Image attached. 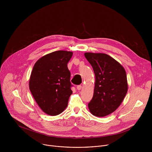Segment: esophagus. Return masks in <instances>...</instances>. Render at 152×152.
Wrapping results in <instances>:
<instances>
[{
  "label": "esophagus",
  "mask_w": 152,
  "mask_h": 152,
  "mask_svg": "<svg viewBox=\"0 0 152 152\" xmlns=\"http://www.w3.org/2000/svg\"><path fill=\"white\" fill-rule=\"evenodd\" d=\"M76 88H77V90H81V88H82V86H81L80 85H77V86H76Z\"/></svg>",
  "instance_id": "34e87169"
}]
</instances>
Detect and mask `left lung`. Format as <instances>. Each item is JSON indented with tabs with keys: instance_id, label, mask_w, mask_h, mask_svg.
<instances>
[{
	"instance_id": "left-lung-1",
	"label": "left lung",
	"mask_w": 152,
	"mask_h": 152,
	"mask_svg": "<svg viewBox=\"0 0 152 152\" xmlns=\"http://www.w3.org/2000/svg\"><path fill=\"white\" fill-rule=\"evenodd\" d=\"M85 56L96 77L93 97L88 103L90 111L96 117L106 116L117 109L127 92L126 71L108 55L85 53Z\"/></svg>"
}]
</instances>
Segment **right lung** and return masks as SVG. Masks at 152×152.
<instances>
[{
  "instance_id": "obj_1",
  "label": "right lung",
  "mask_w": 152,
  "mask_h": 152,
  "mask_svg": "<svg viewBox=\"0 0 152 152\" xmlns=\"http://www.w3.org/2000/svg\"><path fill=\"white\" fill-rule=\"evenodd\" d=\"M72 52L58 50L39 59L29 80V89L43 112L49 115L61 114L67 106L72 94L67 64Z\"/></svg>"
}]
</instances>
